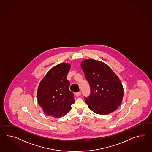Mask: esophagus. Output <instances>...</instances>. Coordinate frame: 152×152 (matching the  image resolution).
<instances>
[{"instance_id": "obj_1", "label": "esophagus", "mask_w": 152, "mask_h": 152, "mask_svg": "<svg viewBox=\"0 0 152 152\" xmlns=\"http://www.w3.org/2000/svg\"><path fill=\"white\" fill-rule=\"evenodd\" d=\"M75 95L76 96H80L81 95V92H77L75 93Z\"/></svg>"}]
</instances>
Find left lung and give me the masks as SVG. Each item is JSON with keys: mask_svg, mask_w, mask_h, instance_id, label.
Returning a JSON list of instances; mask_svg holds the SVG:
<instances>
[{"mask_svg": "<svg viewBox=\"0 0 152 152\" xmlns=\"http://www.w3.org/2000/svg\"><path fill=\"white\" fill-rule=\"evenodd\" d=\"M81 67L91 88L90 96L85 98L89 109L100 115L116 110L124 96L123 86L118 76L106 64L98 60H85Z\"/></svg>", "mask_w": 152, "mask_h": 152, "instance_id": "1", "label": "left lung"}]
</instances>
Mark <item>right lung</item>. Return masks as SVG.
Here are the masks:
<instances>
[{
    "instance_id": "add662e5",
    "label": "right lung",
    "mask_w": 152,
    "mask_h": 152,
    "mask_svg": "<svg viewBox=\"0 0 152 152\" xmlns=\"http://www.w3.org/2000/svg\"><path fill=\"white\" fill-rule=\"evenodd\" d=\"M70 68L69 63H60L50 69L39 83L37 101L45 115L59 118L70 111L75 102L66 78Z\"/></svg>"
}]
</instances>
